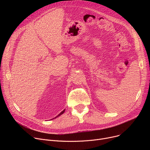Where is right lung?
Masks as SVG:
<instances>
[{"instance_id": "obj_1", "label": "right lung", "mask_w": 150, "mask_h": 150, "mask_svg": "<svg viewBox=\"0 0 150 150\" xmlns=\"http://www.w3.org/2000/svg\"><path fill=\"white\" fill-rule=\"evenodd\" d=\"M64 112H65V110H63V111H62L60 114H59L56 117H55V118H56V117H58V116H60V115H62ZM53 119H54V118H53Z\"/></svg>"}]
</instances>
